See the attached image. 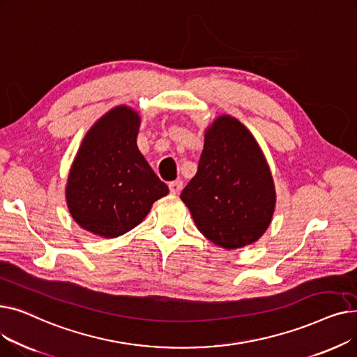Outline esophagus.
<instances>
[{"mask_svg":"<svg viewBox=\"0 0 357 357\" xmlns=\"http://www.w3.org/2000/svg\"><path fill=\"white\" fill-rule=\"evenodd\" d=\"M182 186H183V183H182L181 179L172 181V182H169V191H171V194L176 195V194H179L182 191Z\"/></svg>","mask_w":357,"mask_h":357,"instance_id":"34e87169","label":"esophagus"}]
</instances>
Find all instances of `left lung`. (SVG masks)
Masks as SVG:
<instances>
[{
  "mask_svg": "<svg viewBox=\"0 0 357 357\" xmlns=\"http://www.w3.org/2000/svg\"><path fill=\"white\" fill-rule=\"evenodd\" d=\"M181 199L198 230L220 248H243L266 231L275 210L273 179L240 121L221 116L207 130L197 175Z\"/></svg>",
  "mask_w": 357,
  "mask_h": 357,
  "instance_id": "obj_1",
  "label": "left lung"
}]
</instances>
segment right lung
<instances>
[{
	"label": "right lung",
	"mask_w": 357,
	"mask_h": 357,
	"mask_svg": "<svg viewBox=\"0 0 357 357\" xmlns=\"http://www.w3.org/2000/svg\"><path fill=\"white\" fill-rule=\"evenodd\" d=\"M140 119L127 107L111 109L84 139L72 165L66 202L79 226L119 237L143 221L169 188L137 149Z\"/></svg>",
	"instance_id": "add662e5"
}]
</instances>
